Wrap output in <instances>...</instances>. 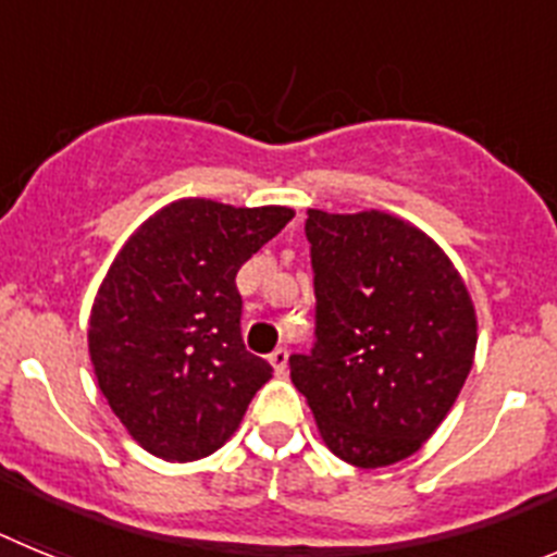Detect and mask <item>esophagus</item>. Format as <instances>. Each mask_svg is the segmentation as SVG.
Here are the masks:
<instances>
[{
	"instance_id": "obj_1",
	"label": "esophagus",
	"mask_w": 557,
	"mask_h": 557,
	"mask_svg": "<svg viewBox=\"0 0 557 557\" xmlns=\"http://www.w3.org/2000/svg\"><path fill=\"white\" fill-rule=\"evenodd\" d=\"M287 359H289V351L284 346H278L273 354H270V366L275 368V373H284L287 371Z\"/></svg>"
}]
</instances>
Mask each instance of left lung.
<instances>
[{
  "label": "left lung",
  "mask_w": 557,
  "mask_h": 557,
  "mask_svg": "<svg viewBox=\"0 0 557 557\" xmlns=\"http://www.w3.org/2000/svg\"><path fill=\"white\" fill-rule=\"evenodd\" d=\"M314 343L293 385L339 460L379 469L421 449L476 348L469 289L430 236L382 211L309 209Z\"/></svg>",
  "instance_id": "obj_1"
}]
</instances>
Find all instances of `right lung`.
Here are the masks:
<instances>
[{"instance_id":"1","label":"right lung","mask_w":557,"mask_h":557,"mask_svg":"<svg viewBox=\"0 0 557 557\" xmlns=\"http://www.w3.org/2000/svg\"><path fill=\"white\" fill-rule=\"evenodd\" d=\"M293 218L284 206L178 200L113 259L88 354L102 396L150 455L184 462L220 449L273 376L245 348L236 273Z\"/></svg>"}]
</instances>
